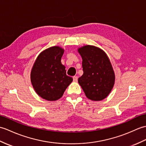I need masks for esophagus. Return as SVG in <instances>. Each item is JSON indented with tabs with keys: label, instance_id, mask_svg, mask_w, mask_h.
Returning <instances> with one entry per match:
<instances>
[{
	"label": "esophagus",
	"instance_id": "obj_1",
	"mask_svg": "<svg viewBox=\"0 0 146 146\" xmlns=\"http://www.w3.org/2000/svg\"><path fill=\"white\" fill-rule=\"evenodd\" d=\"M77 79H78V77H77V76H74L73 77V80L74 82H77Z\"/></svg>",
	"mask_w": 146,
	"mask_h": 146
}]
</instances>
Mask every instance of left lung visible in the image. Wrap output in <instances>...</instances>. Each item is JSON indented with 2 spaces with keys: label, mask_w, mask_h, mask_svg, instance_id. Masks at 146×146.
Returning <instances> with one entry per match:
<instances>
[{
  "label": "left lung",
  "mask_w": 146,
  "mask_h": 146,
  "mask_svg": "<svg viewBox=\"0 0 146 146\" xmlns=\"http://www.w3.org/2000/svg\"><path fill=\"white\" fill-rule=\"evenodd\" d=\"M78 52L82 59L84 72L78 82L86 97L94 101L106 98L115 82L114 70L107 54L89 45L79 48Z\"/></svg>",
  "instance_id": "left-lung-1"
}]
</instances>
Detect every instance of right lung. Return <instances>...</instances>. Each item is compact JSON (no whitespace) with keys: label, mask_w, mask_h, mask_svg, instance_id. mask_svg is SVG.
<instances>
[{"label":"right lung","mask_w":146,"mask_h":146,"mask_svg":"<svg viewBox=\"0 0 146 146\" xmlns=\"http://www.w3.org/2000/svg\"><path fill=\"white\" fill-rule=\"evenodd\" d=\"M64 50L59 46L47 48L38 55L32 67L31 80L37 94L50 101L60 99L73 79L67 76L61 63Z\"/></svg>","instance_id":"1"}]
</instances>
